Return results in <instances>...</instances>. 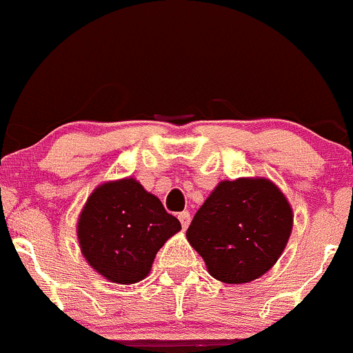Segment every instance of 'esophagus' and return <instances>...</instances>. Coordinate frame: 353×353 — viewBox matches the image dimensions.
<instances>
[{
  "label": "esophagus",
  "instance_id": "1",
  "mask_svg": "<svg viewBox=\"0 0 353 353\" xmlns=\"http://www.w3.org/2000/svg\"><path fill=\"white\" fill-rule=\"evenodd\" d=\"M178 219H180V223H181V228L185 230L188 226V223H190V212L188 211L178 212Z\"/></svg>",
  "mask_w": 353,
  "mask_h": 353
}]
</instances>
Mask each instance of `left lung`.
Wrapping results in <instances>:
<instances>
[{
	"label": "left lung",
	"mask_w": 353,
	"mask_h": 353,
	"mask_svg": "<svg viewBox=\"0 0 353 353\" xmlns=\"http://www.w3.org/2000/svg\"><path fill=\"white\" fill-rule=\"evenodd\" d=\"M294 214L280 188L264 178L221 181L205 199L187 239L212 278L247 283L263 276L283 252Z\"/></svg>",
	"instance_id": "8db88e82"
}]
</instances>
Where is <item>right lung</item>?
Segmentation results:
<instances>
[{"label":"right lung","mask_w":353,"mask_h":353,"mask_svg":"<svg viewBox=\"0 0 353 353\" xmlns=\"http://www.w3.org/2000/svg\"><path fill=\"white\" fill-rule=\"evenodd\" d=\"M180 230L175 216L134 178L97 187L87 199L77 226L87 263L121 285L148 276L158 250Z\"/></svg>","instance_id":"1"}]
</instances>
